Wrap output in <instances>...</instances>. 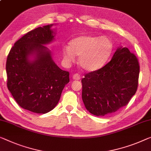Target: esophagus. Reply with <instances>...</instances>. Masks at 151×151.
Segmentation results:
<instances>
[{
    "label": "esophagus",
    "mask_w": 151,
    "mask_h": 151,
    "mask_svg": "<svg viewBox=\"0 0 151 151\" xmlns=\"http://www.w3.org/2000/svg\"><path fill=\"white\" fill-rule=\"evenodd\" d=\"M73 78L75 80H79V79H81V75H79V74H78V73L74 74L73 76Z\"/></svg>",
    "instance_id": "esophagus-1"
}]
</instances>
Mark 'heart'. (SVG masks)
<instances>
[{"label":"heart","instance_id":"heart-1","mask_svg":"<svg viewBox=\"0 0 151 151\" xmlns=\"http://www.w3.org/2000/svg\"><path fill=\"white\" fill-rule=\"evenodd\" d=\"M112 42L106 37L83 35L73 39L70 47L62 48L64 58L68 62L75 60V54L80 56L78 62L83 68L93 71L102 68L111 55Z\"/></svg>","mask_w":151,"mask_h":151}]
</instances>
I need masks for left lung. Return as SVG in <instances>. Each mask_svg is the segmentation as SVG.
<instances>
[{
  "label": "left lung",
  "instance_id": "8db88e82",
  "mask_svg": "<svg viewBox=\"0 0 151 151\" xmlns=\"http://www.w3.org/2000/svg\"><path fill=\"white\" fill-rule=\"evenodd\" d=\"M140 65L127 47L119 48L102 68L82 78V99L90 113L104 116L127 105L138 89Z\"/></svg>",
  "mask_w": 151,
  "mask_h": 151
}]
</instances>
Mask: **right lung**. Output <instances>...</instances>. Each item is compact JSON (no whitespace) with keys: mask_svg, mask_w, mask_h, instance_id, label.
<instances>
[{"mask_svg":"<svg viewBox=\"0 0 151 151\" xmlns=\"http://www.w3.org/2000/svg\"><path fill=\"white\" fill-rule=\"evenodd\" d=\"M51 25L39 27L15 42L6 63L7 87L17 104L35 113H47L55 107L62 90L70 81L69 72L53 61L43 45L53 39ZM37 54L30 62L29 55Z\"/></svg>","mask_w":151,"mask_h":151,"instance_id":"right-lung-1","label":"right lung"}]
</instances>
